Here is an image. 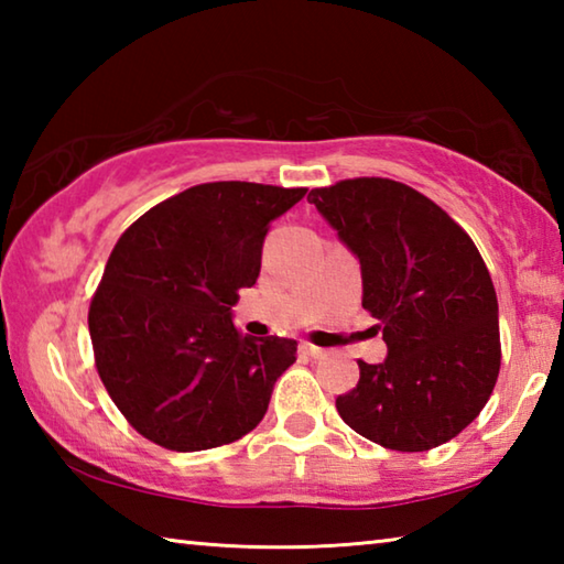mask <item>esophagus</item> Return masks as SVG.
I'll use <instances>...</instances> for the list:
<instances>
[{
  "label": "esophagus",
  "instance_id": "obj_1",
  "mask_svg": "<svg viewBox=\"0 0 564 564\" xmlns=\"http://www.w3.org/2000/svg\"><path fill=\"white\" fill-rule=\"evenodd\" d=\"M301 352H303V356H311V358H323V356H326V350L318 348V346H313V343H308V340L301 343Z\"/></svg>",
  "mask_w": 564,
  "mask_h": 564
}]
</instances>
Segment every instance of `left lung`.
I'll list each match as a JSON object with an SVG mask.
<instances>
[{"mask_svg": "<svg viewBox=\"0 0 564 564\" xmlns=\"http://www.w3.org/2000/svg\"><path fill=\"white\" fill-rule=\"evenodd\" d=\"M308 202L360 261L362 308L388 358L358 360L360 380L336 398L358 435L423 453L465 431L500 373L498 295L473 238L431 198L390 178H346Z\"/></svg>", "mask_w": 564, "mask_h": 564, "instance_id": "left-lung-1", "label": "left lung"}]
</instances>
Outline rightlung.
Masks as SVG:
<instances>
[{"label":"right lung","instance_id":"add662e5","mask_svg":"<svg viewBox=\"0 0 564 564\" xmlns=\"http://www.w3.org/2000/svg\"><path fill=\"white\" fill-rule=\"evenodd\" d=\"M308 188L191 186L133 221L89 305L94 360L121 415L166 451L228 445L261 423L291 338L241 336L238 291L261 273L271 221Z\"/></svg>","mask_w":564,"mask_h":564}]
</instances>
